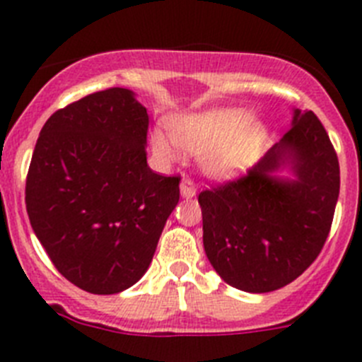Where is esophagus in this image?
Instances as JSON below:
<instances>
[{
  "label": "esophagus",
  "mask_w": 362,
  "mask_h": 362,
  "mask_svg": "<svg viewBox=\"0 0 362 362\" xmlns=\"http://www.w3.org/2000/svg\"><path fill=\"white\" fill-rule=\"evenodd\" d=\"M179 188H181V196H183L185 199H192L197 192L196 185H194V181H190V179H183Z\"/></svg>",
  "instance_id": "obj_1"
}]
</instances>
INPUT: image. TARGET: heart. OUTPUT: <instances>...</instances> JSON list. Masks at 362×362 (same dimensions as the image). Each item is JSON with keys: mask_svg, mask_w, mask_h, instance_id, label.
<instances>
[{"mask_svg": "<svg viewBox=\"0 0 362 362\" xmlns=\"http://www.w3.org/2000/svg\"><path fill=\"white\" fill-rule=\"evenodd\" d=\"M170 140L163 132L152 134V150L161 161H175L179 150L203 153V170L216 179H233L245 174L267 143V124L254 121L243 108H212L175 117Z\"/></svg>", "mask_w": 362, "mask_h": 362, "instance_id": "b5f03b06", "label": "heart"}]
</instances>
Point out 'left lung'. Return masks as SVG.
Wrapping results in <instances>:
<instances>
[{
    "label": "left lung",
    "instance_id": "1",
    "mask_svg": "<svg viewBox=\"0 0 362 362\" xmlns=\"http://www.w3.org/2000/svg\"><path fill=\"white\" fill-rule=\"evenodd\" d=\"M337 197L330 137L312 110L293 108L292 129L246 177L199 194L206 257L233 288H283L321 252Z\"/></svg>",
    "mask_w": 362,
    "mask_h": 362
}]
</instances>
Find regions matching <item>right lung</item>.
Segmentation results:
<instances>
[{"label": "right lung", "instance_id": "add662e5", "mask_svg": "<svg viewBox=\"0 0 362 362\" xmlns=\"http://www.w3.org/2000/svg\"><path fill=\"white\" fill-rule=\"evenodd\" d=\"M148 114L129 88L54 112L27 175L28 219L57 272L85 292L130 288L179 203V177L146 163Z\"/></svg>", "mask_w": 362, "mask_h": 362}]
</instances>
